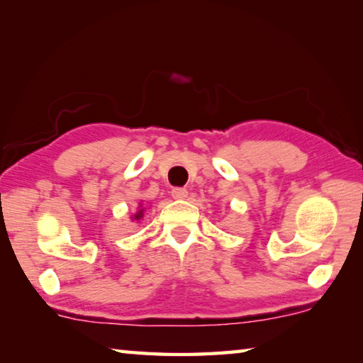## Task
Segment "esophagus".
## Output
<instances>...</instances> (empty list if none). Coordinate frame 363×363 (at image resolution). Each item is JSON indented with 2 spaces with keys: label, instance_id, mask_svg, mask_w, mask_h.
<instances>
[{
  "label": "esophagus",
  "instance_id": "34e87169",
  "mask_svg": "<svg viewBox=\"0 0 363 363\" xmlns=\"http://www.w3.org/2000/svg\"><path fill=\"white\" fill-rule=\"evenodd\" d=\"M171 195H173L174 200H184L187 196V190L184 187H174L171 190Z\"/></svg>",
  "mask_w": 363,
  "mask_h": 363
}]
</instances>
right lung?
<instances>
[{"label": "right lung", "mask_w": 363, "mask_h": 363, "mask_svg": "<svg viewBox=\"0 0 363 363\" xmlns=\"http://www.w3.org/2000/svg\"><path fill=\"white\" fill-rule=\"evenodd\" d=\"M143 211H144V210H140V211H139V213L136 214V216H134V219H136V220H138V219H140V218H143Z\"/></svg>", "instance_id": "add662e5"}]
</instances>
